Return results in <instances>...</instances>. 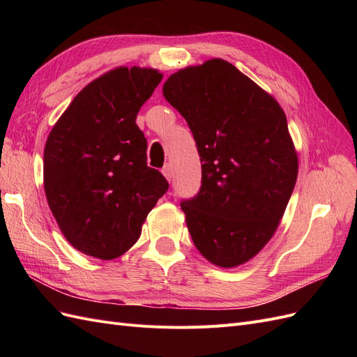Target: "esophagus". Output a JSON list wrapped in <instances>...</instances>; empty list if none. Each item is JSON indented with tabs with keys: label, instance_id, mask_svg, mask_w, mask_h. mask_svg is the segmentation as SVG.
Returning <instances> with one entry per match:
<instances>
[{
	"label": "esophagus",
	"instance_id": "1",
	"mask_svg": "<svg viewBox=\"0 0 357 357\" xmlns=\"http://www.w3.org/2000/svg\"><path fill=\"white\" fill-rule=\"evenodd\" d=\"M162 174L165 176L167 180H171V178H172V168H171V164L164 165V168H162Z\"/></svg>",
	"mask_w": 357,
	"mask_h": 357
}]
</instances>
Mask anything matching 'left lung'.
<instances>
[{
	"label": "left lung",
	"mask_w": 357,
	"mask_h": 357,
	"mask_svg": "<svg viewBox=\"0 0 357 357\" xmlns=\"http://www.w3.org/2000/svg\"><path fill=\"white\" fill-rule=\"evenodd\" d=\"M162 92L186 119L202 164L199 192L180 204L192 241L211 264L238 266L271 240L295 188L286 114L223 59L174 73Z\"/></svg>",
	"instance_id": "1"
}]
</instances>
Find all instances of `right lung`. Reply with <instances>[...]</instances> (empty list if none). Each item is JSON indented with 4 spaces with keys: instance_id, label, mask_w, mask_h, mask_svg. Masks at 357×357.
<instances>
[{
    "instance_id": "right-lung-1",
    "label": "right lung",
    "mask_w": 357,
    "mask_h": 357,
    "mask_svg": "<svg viewBox=\"0 0 357 357\" xmlns=\"http://www.w3.org/2000/svg\"><path fill=\"white\" fill-rule=\"evenodd\" d=\"M162 74L121 67L79 92L49 134L45 192L63 236L79 252L110 261L131 248L168 181L147 165L135 123Z\"/></svg>"
}]
</instances>
